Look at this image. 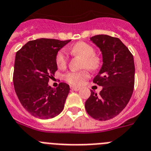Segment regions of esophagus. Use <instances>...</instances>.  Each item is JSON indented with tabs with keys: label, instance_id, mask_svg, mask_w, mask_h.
Returning <instances> with one entry per match:
<instances>
[{
	"label": "esophagus",
	"instance_id": "34e87169",
	"mask_svg": "<svg viewBox=\"0 0 151 151\" xmlns=\"http://www.w3.org/2000/svg\"><path fill=\"white\" fill-rule=\"evenodd\" d=\"M80 87H76V86H70V90H74V91H78L80 90Z\"/></svg>",
	"mask_w": 151,
	"mask_h": 151
}]
</instances>
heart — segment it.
Masks as SVG:
<instances>
[{
    "label": "heart",
    "mask_w": 151,
    "mask_h": 151,
    "mask_svg": "<svg viewBox=\"0 0 151 151\" xmlns=\"http://www.w3.org/2000/svg\"><path fill=\"white\" fill-rule=\"evenodd\" d=\"M70 53L74 55H78L83 58V68H87L91 70H97L100 66V59L96 56L94 48L84 42H79L73 46L68 48ZM56 64L58 68H64L68 62V55L65 50H60L56 55ZM90 77L88 70L79 71H69L64 75V79L74 86H79L83 81Z\"/></svg>",
    "instance_id": "b5f03b06"
}]
</instances>
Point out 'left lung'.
I'll use <instances>...</instances> for the list:
<instances>
[{
  "instance_id": "obj_1",
  "label": "left lung",
  "mask_w": 151,
  "mask_h": 151,
  "mask_svg": "<svg viewBox=\"0 0 151 151\" xmlns=\"http://www.w3.org/2000/svg\"><path fill=\"white\" fill-rule=\"evenodd\" d=\"M90 40L103 54V66L93 81L103 90L99 94L91 90L85 109L94 119L106 121L119 115L132 97L135 72L134 58L119 38L97 35Z\"/></svg>"
}]
</instances>
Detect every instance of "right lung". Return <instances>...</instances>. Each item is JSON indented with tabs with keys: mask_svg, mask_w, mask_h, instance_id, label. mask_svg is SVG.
<instances>
[{
	"mask_svg": "<svg viewBox=\"0 0 151 151\" xmlns=\"http://www.w3.org/2000/svg\"><path fill=\"white\" fill-rule=\"evenodd\" d=\"M70 41L39 39L28 42L16 54L14 89L23 108L35 117L52 119L64 109L69 85L61 82L52 88L48 83L58 70V52Z\"/></svg>",
	"mask_w": 151,
	"mask_h": 151,
	"instance_id": "obj_1",
	"label": "right lung"
}]
</instances>
